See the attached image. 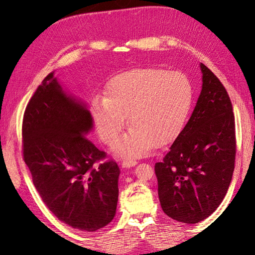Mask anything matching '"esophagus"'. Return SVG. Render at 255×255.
Instances as JSON below:
<instances>
[{
    "label": "esophagus",
    "instance_id": "1",
    "mask_svg": "<svg viewBox=\"0 0 255 255\" xmlns=\"http://www.w3.org/2000/svg\"><path fill=\"white\" fill-rule=\"evenodd\" d=\"M137 164V161L136 160H131V159H125L122 162V166L123 167H126V169H129V167L134 166Z\"/></svg>",
    "mask_w": 255,
    "mask_h": 255
}]
</instances>
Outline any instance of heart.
<instances>
[{
  "instance_id": "heart-1",
  "label": "heart",
  "mask_w": 255,
  "mask_h": 255,
  "mask_svg": "<svg viewBox=\"0 0 255 255\" xmlns=\"http://www.w3.org/2000/svg\"><path fill=\"white\" fill-rule=\"evenodd\" d=\"M194 100V86L181 71L147 68L119 74L108 83L105 96L91 100L90 112L103 142L117 141L127 116L130 125L114 147L125 158L148 154L155 145L174 140L185 125Z\"/></svg>"
}]
</instances>
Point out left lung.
Returning <instances> with one entry per match:
<instances>
[{
  "label": "left lung",
  "instance_id": "left-lung-1",
  "mask_svg": "<svg viewBox=\"0 0 255 255\" xmlns=\"http://www.w3.org/2000/svg\"><path fill=\"white\" fill-rule=\"evenodd\" d=\"M202 91L185 127L154 165L161 207L170 218L195 225L218 208L236 159L232 105L219 79L205 66Z\"/></svg>",
  "mask_w": 255,
  "mask_h": 255
}]
</instances>
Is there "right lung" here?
<instances>
[{"instance_id": "1", "label": "right lung", "mask_w": 255, "mask_h": 255, "mask_svg": "<svg viewBox=\"0 0 255 255\" xmlns=\"http://www.w3.org/2000/svg\"><path fill=\"white\" fill-rule=\"evenodd\" d=\"M94 123L86 103L63 89L51 72L38 86L23 119L24 161L42 202L62 223L96 231L115 217L116 162L88 138Z\"/></svg>"}]
</instances>
